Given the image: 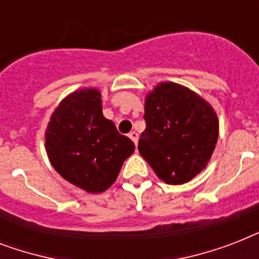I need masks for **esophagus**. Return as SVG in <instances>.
<instances>
[{
	"label": "esophagus",
	"instance_id": "34e87169",
	"mask_svg": "<svg viewBox=\"0 0 259 259\" xmlns=\"http://www.w3.org/2000/svg\"><path fill=\"white\" fill-rule=\"evenodd\" d=\"M129 137L132 138V141L137 145V142H138V133H136V132H130L129 133Z\"/></svg>",
	"mask_w": 259,
	"mask_h": 259
}]
</instances>
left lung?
Segmentation results:
<instances>
[{"instance_id": "8db88e82", "label": "left lung", "mask_w": 259, "mask_h": 259, "mask_svg": "<svg viewBox=\"0 0 259 259\" xmlns=\"http://www.w3.org/2000/svg\"><path fill=\"white\" fill-rule=\"evenodd\" d=\"M145 130L138 150L158 179L184 184L208 164L219 136L208 102L177 83L164 82L146 95Z\"/></svg>"}]
</instances>
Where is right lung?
Masks as SVG:
<instances>
[{
  "mask_svg": "<svg viewBox=\"0 0 259 259\" xmlns=\"http://www.w3.org/2000/svg\"><path fill=\"white\" fill-rule=\"evenodd\" d=\"M134 148L103 117L97 89L78 90L64 98L46 130L47 154L55 170L90 193L103 192L117 180Z\"/></svg>",
  "mask_w": 259,
  "mask_h": 259,
  "instance_id": "right-lung-1",
  "label": "right lung"
}]
</instances>
